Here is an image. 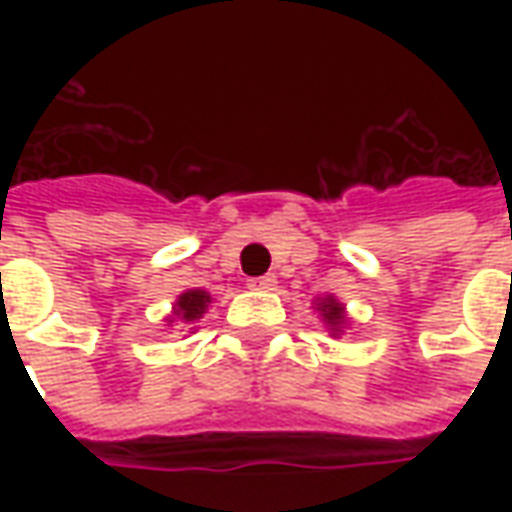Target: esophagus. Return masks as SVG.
<instances>
[{
	"label": "esophagus",
	"mask_w": 512,
	"mask_h": 512,
	"mask_svg": "<svg viewBox=\"0 0 512 512\" xmlns=\"http://www.w3.org/2000/svg\"><path fill=\"white\" fill-rule=\"evenodd\" d=\"M274 277H255L249 279V290H274Z\"/></svg>",
	"instance_id": "34e87169"
}]
</instances>
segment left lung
<instances>
[{"label": "left lung", "instance_id": "1", "mask_svg": "<svg viewBox=\"0 0 512 512\" xmlns=\"http://www.w3.org/2000/svg\"><path fill=\"white\" fill-rule=\"evenodd\" d=\"M315 310H318V315H321L323 326L329 329V334L332 337H340V334L351 326V321H348V315H345V304L337 296H321V299H315Z\"/></svg>", "mask_w": 512, "mask_h": 512}]
</instances>
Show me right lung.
<instances>
[{
	"instance_id": "add662e5",
	"label": "right lung",
	"mask_w": 512,
	"mask_h": 512,
	"mask_svg": "<svg viewBox=\"0 0 512 512\" xmlns=\"http://www.w3.org/2000/svg\"><path fill=\"white\" fill-rule=\"evenodd\" d=\"M213 304L211 293L202 288L183 290L175 304H172V312L164 318V326H175V323H197L208 312V307Z\"/></svg>"
}]
</instances>
